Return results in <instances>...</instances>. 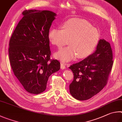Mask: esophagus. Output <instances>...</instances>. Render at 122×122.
I'll return each instance as SVG.
<instances>
[{"label":"esophagus","mask_w":122,"mask_h":122,"mask_svg":"<svg viewBox=\"0 0 122 122\" xmlns=\"http://www.w3.org/2000/svg\"><path fill=\"white\" fill-rule=\"evenodd\" d=\"M61 69H63V70L65 69L66 68L65 65L64 64H61Z\"/></svg>","instance_id":"1"}]
</instances>
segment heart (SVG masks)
Instances as JSON below:
<instances>
[{"mask_svg": "<svg viewBox=\"0 0 122 122\" xmlns=\"http://www.w3.org/2000/svg\"><path fill=\"white\" fill-rule=\"evenodd\" d=\"M51 44L61 48L69 46L55 53V57L63 63L78 58H84L92 54L100 40V31L84 19L73 18L63 23L62 29H51L49 33Z\"/></svg>", "mask_w": 122, "mask_h": 122, "instance_id": "heart-1", "label": "heart"}]
</instances>
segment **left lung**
I'll use <instances>...</instances> for the list:
<instances>
[{
    "instance_id": "8db88e82",
    "label": "left lung",
    "mask_w": 122,
    "mask_h": 122,
    "mask_svg": "<svg viewBox=\"0 0 122 122\" xmlns=\"http://www.w3.org/2000/svg\"><path fill=\"white\" fill-rule=\"evenodd\" d=\"M112 48L109 42L100 40L97 50L87 58L70 66L73 80L70 92L76 100L89 99L107 84L113 65Z\"/></svg>"
}]
</instances>
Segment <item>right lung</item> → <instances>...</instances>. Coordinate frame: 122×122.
<instances>
[{
  "label": "right lung",
  "instance_id": "obj_1",
  "mask_svg": "<svg viewBox=\"0 0 122 122\" xmlns=\"http://www.w3.org/2000/svg\"><path fill=\"white\" fill-rule=\"evenodd\" d=\"M10 37L8 55L14 75L28 93L38 94L46 89L51 74L61 64L51 59L49 29L56 15L50 10H25Z\"/></svg>",
  "mask_w": 122,
  "mask_h": 122
}]
</instances>
